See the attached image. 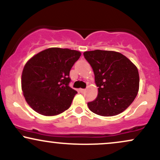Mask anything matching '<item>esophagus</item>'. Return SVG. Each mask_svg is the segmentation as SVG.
I'll use <instances>...</instances> for the list:
<instances>
[{"instance_id":"1","label":"esophagus","mask_w":160,"mask_h":160,"mask_svg":"<svg viewBox=\"0 0 160 160\" xmlns=\"http://www.w3.org/2000/svg\"><path fill=\"white\" fill-rule=\"evenodd\" d=\"M80 92H81V93H84V92H86V89H80Z\"/></svg>"}]
</instances>
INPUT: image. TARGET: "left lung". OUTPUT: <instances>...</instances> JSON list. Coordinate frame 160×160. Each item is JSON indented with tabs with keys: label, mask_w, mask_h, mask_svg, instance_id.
<instances>
[{
	"label": "left lung",
	"mask_w": 160,
	"mask_h": 160,
	"mask_svg": "<svg viewBox=\"0 0 160 160\" xmlns=\"http://www.w3.org/2000/svg\"><path fill=\"white\" fill-rule=\"evenodd\" d=\"M83 56L95 74L98 93L88 102L89 110L103 117H112L123 112L130 105L139 89L137 67L120 52L96 49L86 51Z\"/></svg>",
	"instance_id": "obj_1"
}]
</instances>
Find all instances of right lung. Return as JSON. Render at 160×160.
<instances>
[{
	"label": "right lung",
	"mask_w": 160,
	"mask_h": 160,
	"mask_svg": "<svg viewBox=\"0 0 160 160\" xmlns=\"http://www.w3.org/2000/svg\"><path fill=\"white\" fill-rule=\"evenodd\" d=\"M80 56L79 51L53 47L27 62L22 74V89L34 111L56 116L68 109L78 93L69 86L70 71Z\"/></svg>",
	"instance_id": "obj_1"
}]
</instances>
